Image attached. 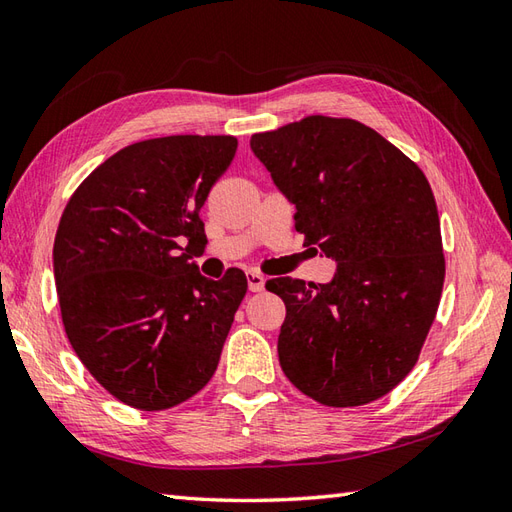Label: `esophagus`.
<instances>
[{
  "label": "esophagus",
  "mask_w": 512,
  "mask_h": 512,
  "mask_svg": "<svg viewBox=\"0 0 512 512\" xmlns=\"http://www.w3.org/2000/svg\"><path fill=\"white\" fill-rule=\"evenodd\" d=\"M246 279H248V290H250V292H262V290H264V284H266L264 275H259V273H248V275H246Z\"/></svg>",
  "instance_id": "34e87169"
}]
</instances>
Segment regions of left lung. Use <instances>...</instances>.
Returning a JSON list of instances; mask_svg holds the SVG:
<instances>
[{"mask_svg": "<svg viewBox=\"0 0 512 512\" xmlns=\"http://www.w3.org/2000/svg\"><path fill=\"white\" fill-rule=\"evenodd\" d=\"M250 149L295 204L303 246L336 262L330 284L266 281L286 303L281 369L328 407L389 394L416 365L442 295L440 217L429 180L352 118L306 116L253 134Z\"/></svg>", "mask_w": 512, "mask_h": 512, "instance_id": "obj_1", "label": "left lung"}]
</instances>
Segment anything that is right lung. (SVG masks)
<instances>
[{"label": "right lung", "instance_id": "right-lung-1", "mask_svg": "<svg viewBox=\"0 0 512 512\" xmlns=\"http://www.w3.org/2000/svg\"><path fill=\"white\" fill-rule=\"evenodd\" d=\"M235 136H165L116 151L65 204L54 237L65 334L114 398L143 411L209 383L248 281L206 279L200 209L231 165Z\"/></svg>", "mask_w": 512, "mask_h": 512}]
</instances>
